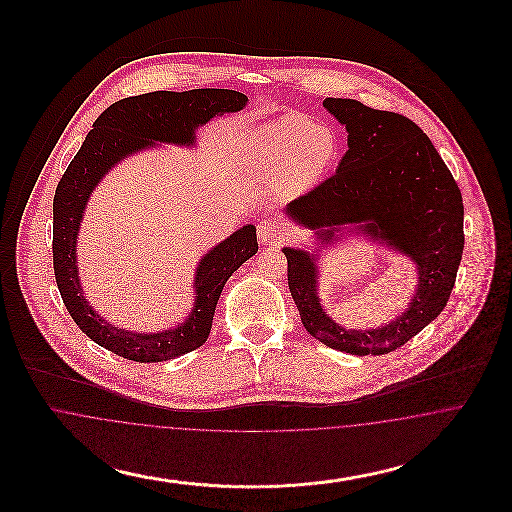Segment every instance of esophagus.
<instances>
[{
  "instance_id": "esophagus-1",
  "label": "esophagus",
  "mask_w": 512,
  "mask_h": 512,
  "mask_svg": "<svg viewBox=\"0 0 512 512\" xmlns=\"http://www.w3.org/2000/svg\"><path fill=\"white\" fill-rule=\"evenodd\" d=\"M286 236H288V232L278 220H261L257 224V238L263 245L280 244L282 240H286Z\"/></svg>"
}]
</instances>
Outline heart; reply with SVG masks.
<instances>
[{"label":"heart","mask_w":512,"mask_h":512,"mask_svg":"<svg viewBox=\"0 0 512 512\" xmlns=\"http://www.w3.org/2000/svg\"><path fill=\"white\" fill-rule=\"evenodd\" d=\"M338 142L330 128L303 117H284L245 134L240 157L245 169L259 176H282L295 190H309L328 171Z\"/></svg>","instance_id":"1"}]
</instances>
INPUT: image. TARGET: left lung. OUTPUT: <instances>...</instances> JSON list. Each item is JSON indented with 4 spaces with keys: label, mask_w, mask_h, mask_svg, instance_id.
<instances>
[{
    "label": "left lung",
    "mask_w": 512,
    "mask_h": 512,
    "mask_svg": "<svg viewBox=\"0 0 512 512\" xmlns=\"http://www.w3.org/2000/svg\"><path fill=\"white\" fill-rule=\"evenodd\" d=\"M322 105L345 124L349 149L330 178L293 199L288 215L309 228L365 220L366 232L418 265V292L409 311L391 324L359 332L324 315L309 253L284 249L288 286L313 338L351 355H384L413 340L449 301L463 257V195L416 122L357 99L326 98ZM332 234L322 232L324 238Z\"/></svg>",
    "instance_id": "obj_1"
}]
</instances>
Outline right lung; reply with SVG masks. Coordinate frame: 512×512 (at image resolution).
<instances>
[{"label": "right lung", "mask_w": 512, "mask_h": 512, "mask_svg": "<svg viewBox=\"0 0 512 512\" xmlns=\"http://www.w3.org/2000/svg\"><path fill=\"white\" fill-rule=\"evenodd\" d=\"M247 98L234 90L201 88L190 92H149L119 99L99 115L53 197V272L63 303L78 328L101 347L136 363H159L203 345L226 280L259 249L251 224L234 232L203 257L195 276L192 317L174 330L134 334L115 328L82 297L76 270V234L82 211L99 178L128 153L153 142L192 144L195 126L219 113L240 111Z\"/></svg>", "instance_id": "right-lung-1"}]
</instances>
